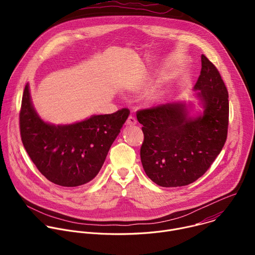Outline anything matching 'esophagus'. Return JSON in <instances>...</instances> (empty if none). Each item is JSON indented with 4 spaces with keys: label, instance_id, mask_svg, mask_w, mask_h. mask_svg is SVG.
<instances>
[{
    "label": "esophagus",
    "instance_id": "esophagus-1",
    "mask_svg": "<svg viewBox=\"0 0 255 255\" xmlns=\"http://www.w3.org/2000/svg\"><path fill=\"white\" fill-rule=\"evenodd\" d=\"M136 119L133 117V116H129L128 117V119H127V121H126V124L127 125H129V126H133V125H135L136 124Z\"/></svg>",
    "mask_w": 255,
    "mask_h": 255
}]
</instances>
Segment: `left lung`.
Here are the masks:
<instances>
[{"mask_svg": "<svg viewBox=\"0 0 255 255\" xmlns=\"http://www.w3.org/2000/svg\"><path fill=\"white\" fill-rule=\"evenodd\" d=\"M195 85L205 111L191 118L181 104L136 112L143 125L140 158L145 173L164 188L190 185L201 177L224 146L228 133V91L217 67L204 55Z\"/></svg>", "mask_w": 255, "mask_h": 255, "instance_id": "obj_1", "label": "left lung"}]
</instances>
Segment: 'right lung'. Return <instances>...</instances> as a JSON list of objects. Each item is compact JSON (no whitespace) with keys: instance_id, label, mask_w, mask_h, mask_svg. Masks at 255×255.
I'll list each match as a JSON object with an SVG mask.
<instances>
[{"instance_id":"obj_1","label":"right lung","mask_w":255,"mask_h":255,"mask_svg":"<svg viewBox=\"0 0 255 255\" xmlns=\"http://www.w3.org/2000/svg\"><path fill=\"white\" fill-rule=\"evenodd\" d=\"M129 114L123 108L76 124L50 125L34 111L26 85L19 115L21 140L32 162L51 183L79 187L98 174Z\"/></svg>"}]
</instances>
